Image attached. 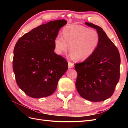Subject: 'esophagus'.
Segmentation results:
<instances>
[{
    "instance_id": "obj_1",
    "label": "esophagus",
    "mask_w": 128,
    "mask_h": 128,
    "mask_svg": "<svg viewBox=\"0 0 128 128\" xmlns=\"http://www.w3.org/2000/svg\"><path fill=\"white\" fill-rule=\"evenodd\" d=\"M68 68H72L74 67V64L71 62L70 61H68Z\"/></svg>"
}]
</instances>
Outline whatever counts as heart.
<instances>
[{"instance_id": "obj_1", "label": "heart", "mask_w": 128, "mask_h": 128, "mask_svg": "<svg viewBox=\"0 0 128 128\" xmlns=\"http://www.w3.org/2000/svg\"><path fill=\"white\" fill-rule=\"evenodd\" d=\"M63 37L57 36L54 40L56 52L62 54L67 52L70 45V56L77 61L90 58L97 48L100 37L98 32L80 25H70L62 31Z\"/></svg>"}]
</instances>
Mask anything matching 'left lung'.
I'll use <instances>...</instances> for the list:
<instances>
[{
	"mask_svg": "<svg viewBox=\"0 0 128 128\" xmlns=\"http://www.w3.org/2000/svg\"><path fill=\"white\" fill-rule=\"evenodd\" d=\"M86 25L96 30L100 40L94 53L83 62L75 64V86L80 95L90 102H102L113 95L120 79L121 59L118 49L103 29L92 23Z\"/></svg>",
	"mask_w": 128,
	"mask_h": 128,
	"instance_id": "obj_1",
	"label": "left lung"
}]
</instances>
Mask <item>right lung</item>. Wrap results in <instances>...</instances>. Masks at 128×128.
I'll return each mask as SVG.
<instances>
[{"instance_id": "obj_1", "label": "right lung", "mask_w": 128, "mask_h": 128, "mask_svg": "<svg viewBox=\"0 0 128 128\" xmlns=\"http://www.w3.org/2000/svg\"><path fill=\"white\" fill-rule=\"evenodd\" d=\"M65 20L42 24L19 39L14 49L13 69L18 87L34 98L46 97L56 91L68 69L64 58L54 52V40Z\"/></svg>"}]
</instances>
